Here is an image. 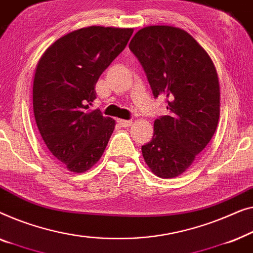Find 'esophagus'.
Instances as JSON below:
<instances>
[{"label": "esophagus", "instance_id": "esophagus-1", "mask_svg": "<svg viewBox=\"0 0 253 253\" xmlns=\"http://www.w3.org/2000/svg\"><path fill=\"white\" fill-rule=\"evenodd\" d=\"M117 123L122 127H129L131 125V120H125V119H118Z\"/></svg>", "mask_w": 253, "mask_h": 253}]
</instances>
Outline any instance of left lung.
I'll list each match as a JSON object with an SVG mask.
<instances>
[{"instance_id": "obj_1", "label": "left lung", "mask_w": 253, "mask_h": 253, "mask_svg": "<svg viewBox=\"0 0 253 253\" xmlns=\"http://www.w3.org/2000/svg\"><path fill=\"white\" fill-rule=\"evenodd\" d=\"M129 49L147 73L155 97H166L169 116L156 119L142 145L151 172L172 179L186 172L218 127L220 84L211 57L182 28L155 25L137 31Z\"/></svg>"}]
</instances>
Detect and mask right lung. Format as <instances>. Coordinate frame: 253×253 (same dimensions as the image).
Segmentation results:
<instances>
[{
    "mask_svg": "<svg viewBox=\"0 0 253 253\" xmlns=\"http://www.w3.org/2000/svg\"><path fill=\"white\" fill-rule=\"evenodd\" d=\"M133 28L89 26L45 49L35 67L33 111L49 151L70 172L84 173L102 157L116 122L90 111L95 84L125 49Z\"/></svg>",
    "mask_w": 253,
    "mask_h": 253,
    "instance_id": "add662e5",
    "label": "right lung"
}]
</instances>
